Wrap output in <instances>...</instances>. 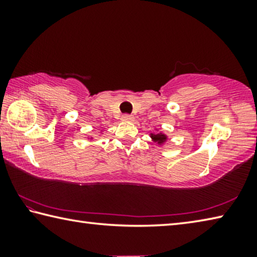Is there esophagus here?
<instances>
[{
    "mask_svg": "<svg viewBox=\"0 0 257 257\" xmlns=\"http://www.w3.org/2000/svg\"><path fill=\"white\" fill-rule=\"evenodd\" d=\"M122 120L123 121H135V118L133 115H130V114H123L122 115Z\"/></svg>",
    "mask_w": 257,
    "mask_h": 257,
    "instance_id": "obj_1",
    "label": "esophagus"
}]
</instances>
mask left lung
I'll list each match as a JSON object with an SVG mask.
<instances>
[{
  "mask_svg": "<svg viewBox=\"0 0 257 257\" xmlns=\"http://www.w3.org/2000/svg\"><path fill=\"white\" fill-rule=\"evenodd\" d=\"M150 137L152 138V141L156 143L158 145H163L165 144V142L168 141V136L165 135L163 132H159V129H156V133L150 134Z\"/></svg>",
  "mask_w": 257,
  "mask_h": 257,
  "instance_id": "1",
  "label": "left lung"
}]
</instances>
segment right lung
<instances>
[{
    "mask_svg": "<svg viewBox=\"0 0 257 257\" xmlns=\"http://www.w3.org/2000/svg\"><path fill=\"white\" fill-rule=\"evenodd\" d=\"M88 139H94V138H93V137H90V138H88Z\"/></svg>",
    "mask_w": 257,
    "mask_h": 257,
    "instance_id": "add662e5",
    "label": "right lung"
}]
</instances>
